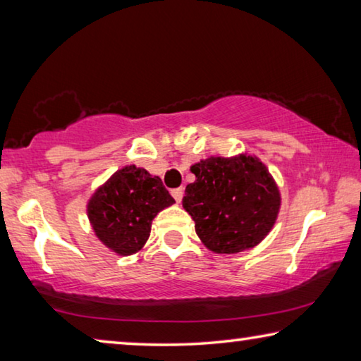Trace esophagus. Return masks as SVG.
<instances>
[{"label": "esophagus", "instance_id": "esophagus-1", "mask_svg": "<svg viewBox=\"0 0 361 361\" xmlns=\"http://www.w3.org/2000/svg\"><path fill=\"white\" fill-rule=\"evenodd\" d=\"M183 194H185V189L183 188H176V189H173L172 191V195H173V199L176 200V202H181V199H183Z\"/></svg>", "mask_w": 361, "mask_h": 361}]
</instances>
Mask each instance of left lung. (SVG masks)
<instances>
[{"label": "left lung", "mask_w": 361, "mask_h": 361, "mask_svg": "<svg viewBox=\"0 0 361 361\" xmlns=\"http://www.w3.org/2000/svg\"><path fill=\"white\" fill-rule=\"evenodd\" d=\"M194 183L183 207L204 245L215 253H239L264 239L276 223L280 192L256 157H209L194 164Z\"/></svg>", "instance_id": "obj_1"}]
</instances>
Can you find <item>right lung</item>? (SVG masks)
I'll return each mask as SVG.
<instances>
[{"mask_svg":"<svg viewBox=\"0 0 361 361\" xmlns=\"http://www.w3.org/2000/svg\"><path fill=\"white\" fill-rule=\"evenodd\" d=\"M175 200L162 180L145 169L127 166L99 188L87 204L95 235L114 253H137L148 240L151 223Z\"/></svg>","mask_w":361,"mask_h":361,"instance_id":"add662e5","label":"right lung"}]
</instances>
